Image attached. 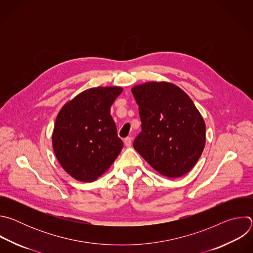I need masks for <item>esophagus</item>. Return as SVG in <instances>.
Masks as SVG:
<instances>
[{
	"label": "esophagus",
	"instance_id": "1",
	"mask_svg": "<svg viewBox=\"0 0 253 253\" xmlns=\"http://www.w3.org/2000/svg\"><path fill=\"white\" fill-rule=\"evenodd\" d=\"M124 144H125L126 147H131V145H132V138L131 137H126L124 139Z\"/></svg>",
	"mask_w": 253,
	"mask_h": 253
}]
</instances>
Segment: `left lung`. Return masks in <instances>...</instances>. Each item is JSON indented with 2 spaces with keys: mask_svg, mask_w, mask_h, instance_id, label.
<instances>
[{
  "mask_svg": "<svg viewBox=\"0 0 253 253\" xmlns=\"http://www.w3.org/2000/svg\"><path fill=\"white\" fill-rule=\"evenodd\" d=\"M142 131L135 150L161 175L177 178L189 172L205 145V123L190 97L166 82L132 88Z\"/></svg>",
  "mask_w": 253,
  "mask_h": 253,
  "instance_id": "obj_1",
  "label": "left lung"
}]
</instances>
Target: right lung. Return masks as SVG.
I'll list each match as a JSON object with an SVG mask.
<instances>
[{"label": "right lung", "instance_id": "1", "mask_svg": "<svg viewBox=\"0 0 253 253\" xmlns=\"http://www.w3.org/2000/svg\"><path fill=\"white\" fill-rule=\"evenodd\" d=\"M120 87L88 89L59 112L52 142L56 157L76 180L92 182L112 165L123 148L110 108Z\"/></svg>", "mask_w": 253, "mask_h": 253}]
</instances>
